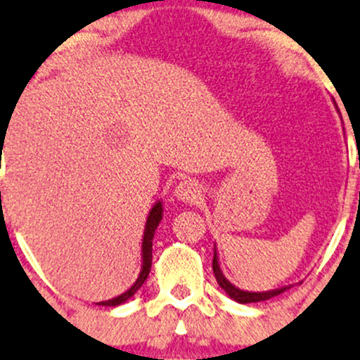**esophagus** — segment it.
Segmentation results:
<instances>
[{
  "instance_id": "1",
  "label": "esophagus",
  "mask_w": 360,
  "mask_h": 360,
  "mask_svg": "<svg viewBox=\"0 0 360 360\" xmlns=\"http://www.w3.org/2000/svg\"><path fill=\"white\" fill-rule=\"evenodd\" d=\"M174 197L183 203H197L200 200V188L195 181L184 179L174 190Z\"/></svg>"
}]
</instances>
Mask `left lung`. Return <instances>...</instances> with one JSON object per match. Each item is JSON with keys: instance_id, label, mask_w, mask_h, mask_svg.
I'll return each mask as SVG.
<instances>
[{"instance_id": "left-lung-1", "label": "left lung", "mask_w": 360, "mask_h": 360, "mask_svg": "<svg viewBox=\"0 0 360 360\" xmlns=\"http://www.w3.org/2000/svg\"><path fill=\"white\" fill-rule=\"evenodd\" d=\"M212 270H214V277H216V281H217V284H219V288L223 289V291L226 292L228 296L231 297V300L237 301V303H244L245 304V303H257V301H266V300H270V297L278 296V294L288 291L289 288H292V285H284V288L271 289V291H263V292H252V291H244V289H238L237 285L231 284V282L228 281L226 277H224L223 271H221L219 257H217L216 245H214Z\"/></svg>"}]
</instances>
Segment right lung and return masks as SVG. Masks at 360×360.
Listing matches in <instances>:
<instances>
[{
  "mask_svg": "<svg viewBox=\"0 0 360 360\" xmlns=\"http://www.w3.org/2000/svg\"><path fill=\"white\" fill-rule=\"evenodd\" d=\"M5 139L1 137V143ZM162 217H163V205H162V202L158 200L153 207H151L150 214H148L146 226H144L143 248H141V259H143V264H141L139 277H137V281L134 282V284L130 285V289H127L125 292L120 294V296H116V297H111V300H108V301H101L99 304H103V307H118V304L129 301L134 294L143 288V284L146 282L148 275H150V270H151V261H153V237H155V231H157L160 221H162Z\"/></svg>",
  "mask_w": 360,
  "mask_h": 360,
  "instance_id": "right-lung-1",
  "label": "right lung"
}]
</instances>
